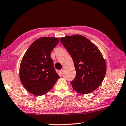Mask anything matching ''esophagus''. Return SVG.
<instances>
[{"instance_id":"esophagus-1","label":"esophagus","mask_w":126,"mask_h":126,"mask_svg":"<svg viewBox=\"0 0 126 126\" xmlns=\"http://www.w3.org/2000/svg\"><path fill=\"white\" fill-rule=\"evenodd\" d=\"M60 73L61 74H63V69H62L60 71Z\"/></svg>"}]
</instances>
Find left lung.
Returning a JSON list of instances; mask_svg holds the SVG:
<instances>
[{"label": "left lung", "instance_id": "8db88e82", "mask_svg": "<svg viewBox=\"0 0 126 126\" xmlns=\"http://www.w3.org/2000/svg\"><path fill=\"white\" fill-rule=\"evenodd\" d=\"M60 41L72 58L76 76L71 81L73 90L82 94L93 92L102 82L106 64L94 44L81 35L66 36Z\"/></svg>", "mask_w": 126, "mask_h": 126}]
</instances>
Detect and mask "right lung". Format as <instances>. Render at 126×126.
<instances>
[{
  "mask_svg": "<svg viewBox=\"0 0 126 126\" xmlns=\"http://www.w3.org/2000/svg\"><path fill=\"white\" fill-rule=\"evenodd\" d=\"M59 41L58 38H38L23 56L20 66V81L32 94L38 96L45 94L59 78L50 58V52Z\"/></svg>",
  "mask_w": 126,
  "mask_h": 126,
  "instance_id": "1",
  "label": "right lung"
}]
</instances>
